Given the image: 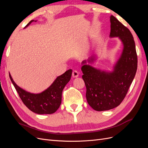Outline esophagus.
I'll return each mask as SVG.
<instances>
[{"instance_id":"34e87169","label":"esophagus","mask_w":148,"mask_h":148,"mask_svg":"<svg viewBox=\"0 0 148 148\" xmlns=\"http://www.w3.org/2000/svg\"><path fill=\"white\" fill-rule=\"evenodd\" d=\"M79 75V72H78V71L77 70H73V72H72V77L73 78H77L78 77Z\"/></svg>"}]
</instances>
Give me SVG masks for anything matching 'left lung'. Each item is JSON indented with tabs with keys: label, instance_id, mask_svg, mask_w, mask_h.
<instances>
[{
	"label": "left lung",
	"instance_id": "left-lung-1",
	"mask_svg": "<svg viewBox=\"0 0 148 148\" xmlns=\"http://www.w3.org/2000/svg\"><path fill=\"white\" fill-rule=\"evenodd\" d=\"M110 37H119L123 45L122 53L114 70L107 72L86 64V60L82 62V78L86 87L87 102L97 111L108 110L121 104L137 70L135 43L130 31L113 15L110 16ZM95 60V57H91L87 62L91 64Z\"/></svg>",
	"mask_w": 148,
	"mask_h": 148
}]
</instances>
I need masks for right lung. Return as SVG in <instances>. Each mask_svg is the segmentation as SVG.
Instances as JSON below:
<instances>
[{"mask_svg": "<svg viewBox=\"0 0 148 148\" xmlns=\"http://www.w3.org/2000/svg\"><path fill=\"white\" fill-rule=\"evenodd\" d=\"M33 21L34 20L30 21L25 27ZM71 74L72 70L66 71L64 74L58 77L47 89L39 94L26 91L14 82L10 73L9 77L22 102L30 110L38 114H51L59 108L62 102V91L70 80Z\"/></svg>", "mask_w": 148, "mask_h": 148, "instance_id": "obj_1", "label": "right lung"}]
</instances>
